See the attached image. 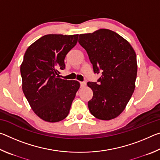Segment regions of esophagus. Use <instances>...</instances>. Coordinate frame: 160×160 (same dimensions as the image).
Returning a JSON list of instances; mask_svg holds the SVG:
<instances>
[{"instance_id": "obj_1", "label": "esophagus", "mask_w": 160, "mask_h": 160, "mask_svg": "<svg viewBox=\"0 0 160 160\" xmlns=\"http://www.w3.org/2000/svg\"><path fill=\"white\" fill-rule=\"evenodd\" d=\"M86 85V82H80V86L83 88V87H85Z\"/></svg>"}]
</instances>
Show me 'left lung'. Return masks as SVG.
Here are the masks:
<instances>
[{"label":"left lung","mask_w":160,"mask_h":160,"mask_svg":"<svg viewBox=\"0 0 160 160\" xmlns=\"http://www.w3.org/2000/svg\"><path fill=\"white\" fill-rule=\"evenodd\" d=\"M78 42L88 53L94 73L102 72L98 82H88L93 92L89 110L101 120L117 117L135 90L138 66L134 49L124 38L107 29L80 34Z\"/></svg>","instance_id":"1"}]
</instances>
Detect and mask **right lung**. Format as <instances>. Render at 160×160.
Returning <instances> with one entry per match:
<instances>
[{
	"label": "right lung",
	"instance_id": "right-lung-1",
	"mask_svg": "<svg viewBox=\"0 0 160 160\" xmlns=\"http://www.w3.org/2000/svg\"><path fill=\"white\" fill-rule=\"evenodd\" d=\"M78 34H47L27 49L20 66L22 90L34 112L42 120L55 123L68 115L80 88L76 80L61 78L64 59L76 45Z\"/></svg>",
	"mask_w": 160,
	"mask_h": 160
}]
</instances>
